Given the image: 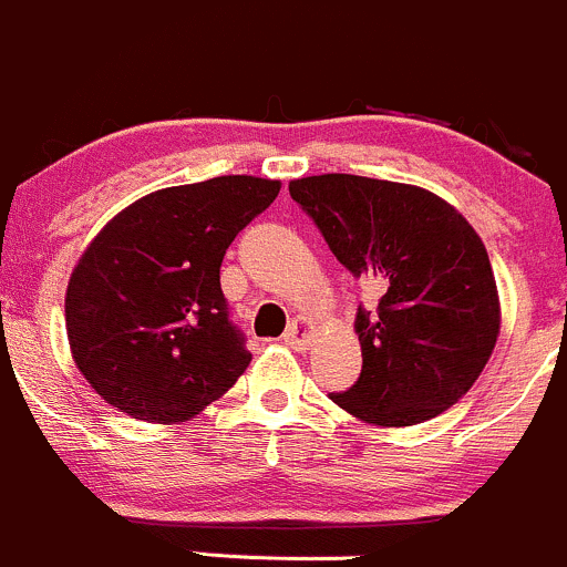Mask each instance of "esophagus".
I'll return each instance as SVG.
<instances>
[{
    "label": "esophagus",
    "instance_id": "obj_1",
    "mask_svg": "<svg viewBox=\"0 0 567 567\" xmlns=\"http://www.w3.org/2000/svg\"><path fill=\"white\" fill-rule=\"evenodd\" d=\"M311 336H313V328L308 319H291V324L284 333V341L291 347V350L302 352L308 350V344H311Z\"/></svg>",
    "mask_w": 567,
    "mask_h": 567
}]
</instances>
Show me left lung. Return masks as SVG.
Segmentation results:
<instances>
[{
  "label": "left lung",
  "mask_w": 567,
  "mask_h": 567,
  "mask_svg": "<svg viewBox=\"0 0 567 567\" xmlns=\"http://www.w3.org/2000/svg\"><path fill=\"white\" fill-rule=\"evenodd\" d=\"M289 195L347 270L378 278V308L355 313L361 374L330 400L383 427L455 405L498 336L491 259L466 217L422 187L350 173L297 178Z\"/></svg>",
  "instance_id": "8db88e82"
}]
</instances>
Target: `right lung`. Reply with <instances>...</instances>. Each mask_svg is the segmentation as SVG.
Listing matches in <instances>:
<instances>
[{"instance_id":"1","label":"right lung","mask_w":567,"mask_h":567,"mask_svg":"<svg viewBox=\"0 0 567 567\" xmlns=\"http://www.w3.org/2000/svg\"><path fill=\"white\" fill-rule=\"evenodd\" d=\"M281 184L217 176L123 209L76 265L65 295L71 352L112 408L182 422L248 369L245 333L220 289L228 245Z\"/></svg>"}]
</instances>
